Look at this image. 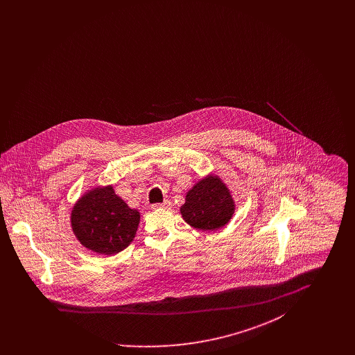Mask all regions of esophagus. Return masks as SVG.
<instances>
[{
	"mask_svg": "<svg viewBox=\"0 0 355 355\" xmlns=\"http://www.w3.org/2000/svg\"><path fill=\"white\" fill-rule=\"evenodd\" d=\"M170 205L171 203L169 201H165L162 203H154V205H152V207L153 209H168V207H170Z\"/></svg>",
	"mask_w": 355,
	"mask_h": 355,
	"instance_id": "34e87169",
	"label": "esophagus"
}]
</instances>
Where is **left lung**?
<instances>
[{"mask_svg": "<svg viewBox=\"0 0 355 355\" xmlns=\"http://www.w3.org/2000/svg\"><path fill=\"white\" fill-rule=\"evenodd\" d=\"M181 216L191 227L214 232L227 225L234 211V198L218 175L209 174L186 193Z\"/></svg>", "mask_w": 355, "mask_h": 355, "instance_id": "left-lung-1", "label": "left lung"}]
</instances>
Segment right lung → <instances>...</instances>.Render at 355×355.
<instances>
[{"label": "right lung", "mask_w": 355, "mask_h": 355, "mask_svg": "<svg viewBox=\"0 0 355 355\" xmlns=\"http://www.w3.org/2000/svg\"><path fill=\"white\" fill-rule=\"evenodd\" d=\"M139 211L119 197L113 186H96L74 203L70 225L77 241L90 252L114 255L135 239Z\"/></svg>", "instance_id": "1"}]
</instances>
